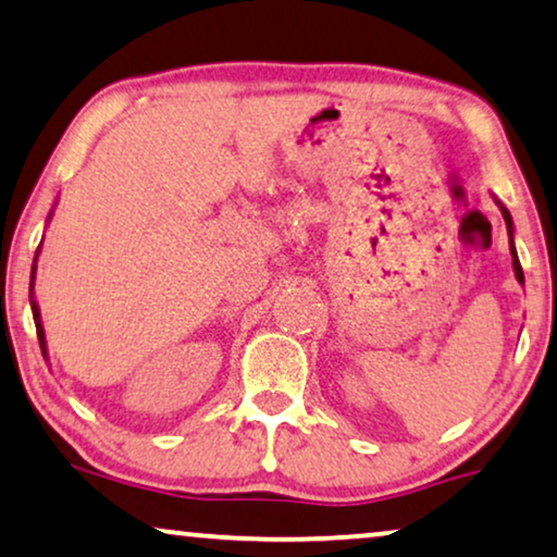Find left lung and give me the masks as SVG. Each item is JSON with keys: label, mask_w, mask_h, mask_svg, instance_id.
Returning a JSON list of instances; mask_svg holds the SVG:
<instances>
[{"label": "left lung", "mask_w": 557, "mask_h": 557, "mask_svg": "<svg viewBox=\"0 0 557 557\" xmlns=\"http://www.w3.org/2000/svg\"><path fill=\"white\" fill-rule=\"evenodd\" d=\"M495 203L499 207V211H503L505 224H507V234H510V252H512V270H515V277H517V282H524L520 260H517V249H515V224H512V214H510V211H507V207H505V203L499 201V199H495Z\"/></svg>", "instance_id": "left-lung-1"}]
</instances>
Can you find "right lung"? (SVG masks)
Here are the masks:
<instances>
[{
  "mask_svg": "<svg viewBox=\"0 0 557 557\" xmlns=\"http://www.w3.org/2000/svg\"><path fill=\"white\" fill-rule=\"evenodd\" d=\"M50 219H52V211H50V216H47V222H50ZM40 249H42V242H40V247H37V252H35L33 272H29V305H33V318H35V327H37V341H40L42 356H45V360H47V341H45V327H42L40 308H37V300H35V272H37V257H40Z\"/></svg>",
  "mask_w": 557,
  "mask_h": 557,
  "instance_id": "right-lung-1",
  "label": "right lung"
}]
</instances>
